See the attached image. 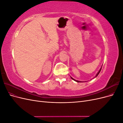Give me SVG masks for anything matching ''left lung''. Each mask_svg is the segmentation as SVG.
<instances>
[{
    "label": "left lung",
    "instance_id": "1",
    "mask_svg": "<svg viewBox=\"0 0 123 123\" xmlns=\"http://www.w3.org/2000/svg\"><path fill=\"white\" fill-rule=\"evenodd\" d=\"M102 67L100 68V70H99V71L98 72V73L96 74V76H95V77H96L98 75V74L99 73V72H100V71H101V69H102ZM71 79L73 80H75V81H76V82H78V83H82V82H83V81H79V80H74V79H73V78L72 77H71Z\"/></svg>",
    "mask_w": 123,
    "mask_h": 123
}]
</instances>
